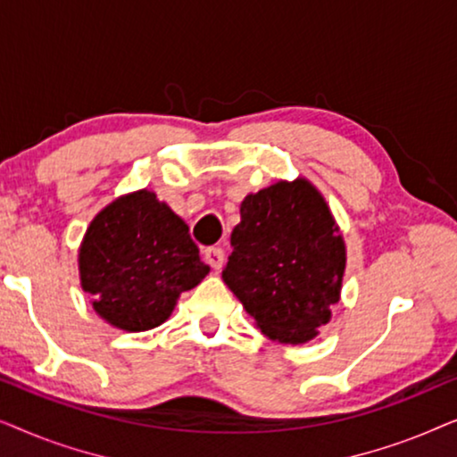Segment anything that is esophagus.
<instances>
[{"instance_id":"1","label":"esophagus","mask_w":457,"mask_h":457,"mask_svg":"<svg viewBox=\"0 0 457 457\" xmlns=\"http://www.w3.org/2000/svg\"><path fill=\"white\" fill-rule=\"evenodd\" d=\"M204 258L212 268H214V270H218V268H222V264H224L222 247H205Z\"/></svg>"}]
</instances>
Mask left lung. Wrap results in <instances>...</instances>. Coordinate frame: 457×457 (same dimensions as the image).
<instances>
[{
    "instance_id": "obj_1",
    "label": "left lung",
    "mask_w": 457,
    "mask_h": 457,
    "mask_svg": "<svg viewBox=\"0 0 457 457\" xmlns=\"http://www.w3.org/2000/svg\"><path fill=\"white\" fill-rule=\"evenodd\" d=\"M224 283L266 337L310 341L339 302L345 245L328 205L308 180L247 195L230 235Z\"/></svg>"
}]
</instances>
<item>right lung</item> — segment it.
Returning <instances> with one entry per match:
<instances>
[{
  "mask_svg": "<svg viewBox=\"0 0 457 457\" xmlns=\"http://www.w3.org/2000/svg\"><path fill=\"white\" fill-rule=\"evenodd\" d=\"M79 266L97 314L133 333L164 322L180 293L210 272L189 227L149 191L99 212L87 228Z\"/></svg>",
  "mask_w": 457,
  "mask_h": 457,
  "instance_id": "obj_1",
  "label": "right lung"
}]
</instances>
